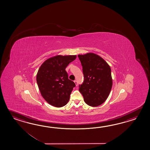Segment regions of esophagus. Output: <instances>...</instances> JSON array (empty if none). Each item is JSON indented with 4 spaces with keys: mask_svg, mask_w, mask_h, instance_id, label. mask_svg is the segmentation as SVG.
<instances>
[{
    "mask_svg": "<svg viewBox=\"0 0 150 150\" xmlns=\"http://www.w3.org/2000/svg\"><path fill=\"white\" fill-rule=\"evenodd\" d=\"M74 83H75L76 85L77 86V85H78V82H77V81H76V80H74Z\"/></svg>",
    "mask_w": 150,
    "mask_h": 150,
    "instance_id": "esophagus-1",
    "label": "esophagus"
}]
</instances>
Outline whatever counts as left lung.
<instances>
[{
    "label": "left lung",
    "mask_w": 150,
    "mask_h": 150,
    "mask_svg": "<svg viewBox=\"0 0 150 150\" xmlns=\"http://www.w3.org/2000/svg\"><path fill=\"white\" fill-rule=\"evenodd\" d=\"M84 80L80 92L88 105H101L108 97L112 85L111 69L102 58L94 53L79 54Z\"/></svg>",
    "instance_id": "obj_1"
}]
</instances>
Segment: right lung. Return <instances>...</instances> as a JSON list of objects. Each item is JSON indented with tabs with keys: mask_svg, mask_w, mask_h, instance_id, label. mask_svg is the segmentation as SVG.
<instances>
[{
	"mask_svg": "<svg viewBox=\"0 0 150 150\" xmlns=\"http://www.w3.org/2000/svg\"><path fill=\"white\" fill-rule=\"evenodd\" d=\"M76 57V55H57L47 59L39 68L36 75L38 88L50 105L62 107L69 102L76 84L69 79L65 69Z\"/></svg>",
	"mask_w": 150,
	"mask_h": 150,
	"instance_id": "1",
	"label": "right lung"
}]
</instances>
